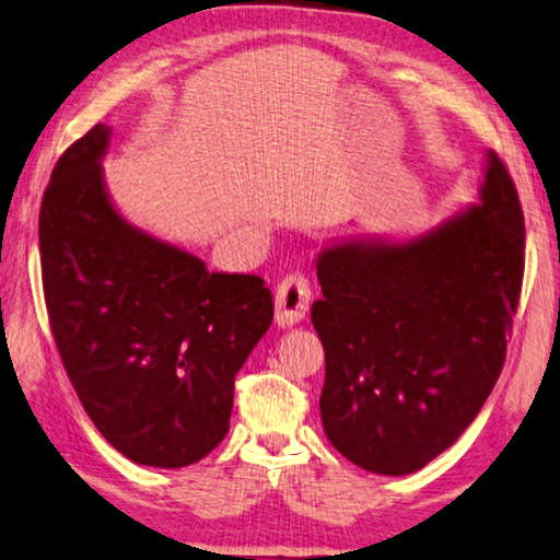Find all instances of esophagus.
I'll list each match as a JSON object with an SVG mask.
<instances>
[{
	"mask_svg": "<svg viewBox=\"0 0 560 560\" xmlns=\"http://www.w3.org/2000/svg\"><path fill=\"white\" fill-rule=\"evenodd\" d=\"M311 285L303 275H288L275 290V323L280 328H293L307 315Z\"/></svg>",
	"mask_w": 560,
	"mask_h": 560,
	"instance_id": "34e87169",
	"label": "esophagus"
}]
</instances>
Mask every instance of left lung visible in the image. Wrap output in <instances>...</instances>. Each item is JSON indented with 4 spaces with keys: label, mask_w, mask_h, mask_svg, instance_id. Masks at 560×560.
I'll return each mask as SVG.
<instances>
[{
    "label": "left lung",
    "mask_w": 560,
    "mask_h": 560,
    "mask_svg": "<svg viewBox=\"0 0 560 560\" xmlns=\"http://www.w3.org/2000/svg\"><path fill=\"white\" fill-rule=\"evenodd\" d=\"M523 249L521 199L492 151L475 205L432 230L320 249L311 320L326 351L320 419L340 455L399 477L459 440L502 371Z\"/></svg>",
    "instance_id": "8db88e82"
}]
</instances>
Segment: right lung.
Returning <instances> with one entry per match:
<instances>
[{
    "label": "right lung",
    "mask_w": 560,
    "mask_h": 560,
    "mask_svg": "<svg viewBox=\"0 0 560 560\" xmlns=\"http://www.w3.org/2000/svg\"><path fill=\"white\" fill-rule=\"evenodd\" d=\"M110 126L62 153L39 209L45 303L88 417L136 465L186 467L230 432L234 376L272 323L257 275L209 272L113 205Z\"/></svg>",
    "instance_id": "add662e5"
}]
</instances>
